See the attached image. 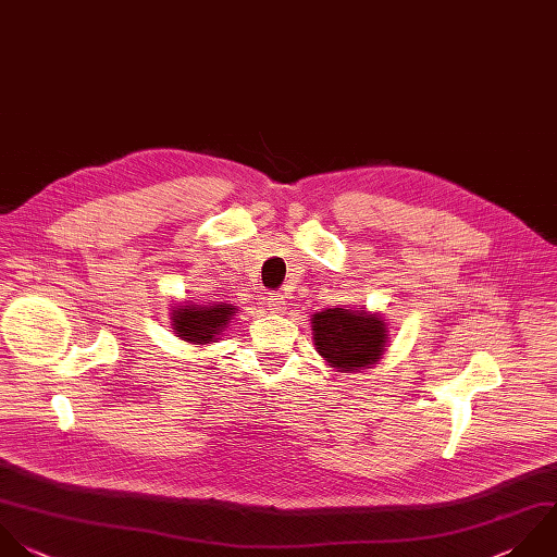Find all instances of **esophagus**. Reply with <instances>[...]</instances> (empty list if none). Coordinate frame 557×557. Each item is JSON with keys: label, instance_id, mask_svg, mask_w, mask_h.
I'll return each mask as SVG.
<instances>
[{"label": "esophagus", "instance_id": "1", "mask_svg": "<svg viewBox=\"0 0 557 557\" xmlns=\"http://www.w3.org/2000/svg\"><path fill=\"white\" fill-rule=\"evenodd\" d=\"M265 302H268V307H270L272 313H283V311H285V296H283V294H270V296L265 298Z\"/></svg>", "mask_w": 557, "mask_h": 557}]
</instances>
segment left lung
Segmentation results:
<instances>
[{
    "label": "left lung",
    "mask_w": 557,
    "mask_h": 557,
    "mask_svg": "<svg viewBox=\"0 0 557 557\" xmlns=\"http://www.w3.org/2000/svg\"><path fill=\"white\" fill-rule=\"evenodd\" d=\"M315 350L335 372L372 368L387 342L385 322L376 313L352 309H324L311 318Z\"/></svg>",
    "instance_id": "1"
}]
</instances>
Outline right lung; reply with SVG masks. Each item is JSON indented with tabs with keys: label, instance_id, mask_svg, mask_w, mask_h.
Instances as JSON below:
<instances>
[{
	"label": "right lung",
	"instance_id": "right-lung-1",
	"mask_svg": "<svg viewBox=\"0 0 557 557\" xmlns=\"http://www.w3.org/2000/svg\"><path fill=\"white\" fill-rule=\"evenodd\" d=\"M237 313L233 305H178L172 309V329L176 337L189 344H211L220 339L231 318Z\"/></svg>",
	"mask_w": 557,
	"mask_h": 557
}]
</instances>
